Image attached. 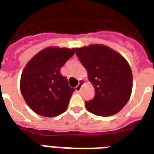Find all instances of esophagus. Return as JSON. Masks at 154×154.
<instances>
[{
    "label": "esophagus",
    "instance_id": "1",
    "mask_svg": "<svg viewBox=\"0 0 154 154\" xmlns=\"http://www.w3.org/2000/svg\"><path fill=\"white\" fill-rule=\"evenodd\" d=\"M83 83H84V82L82 81V80H80V81H79V85L75 87L76 92H79V91H80V89H81V88H82V85H83Z\"/></svg>",
    "mask_w": 154,
    "mask_h": 154
}]
</instances>
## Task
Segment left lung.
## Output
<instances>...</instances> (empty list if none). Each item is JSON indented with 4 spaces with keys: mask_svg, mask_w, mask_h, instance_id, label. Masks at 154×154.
<instances>
[{
    "mask_svg": "<svg viewBox=\"0 0 154 154\" xmlns=\"http://www.w3.org/2000/svg\"><path fill=\"white\" fill-rule=\"evenodd\" d=\"M75 51L95 89L94 98L85 101L87 110L100 116L119 112L129 101L133 86L127 60L104 45L75 48Z\"/></svg>",
    "mask_w": 154,
    "mask_h": 154,
    "instance_id": "8db88e82",
    "label": "left lung"
}]
</instances>
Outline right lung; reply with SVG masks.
<instances>
[{
    "label": "right lung",
    "mask_w": 154,
    "mask_h": 154,
    "mask_svg": "<svg viewBox=\"0 0 154 154\" xmlns=\"http://www.w3.org/2000/svg\"><path fill=\"white\" fill-rule=\"evenodd\" d=\"M75 51V48H45L24 67L20 90L35 113L54 117L66 112L75 88L69 87L67 78L60 74V68Z\"/></svg>",
    "instance_id": "right-lung-1"
}]
</instances>
